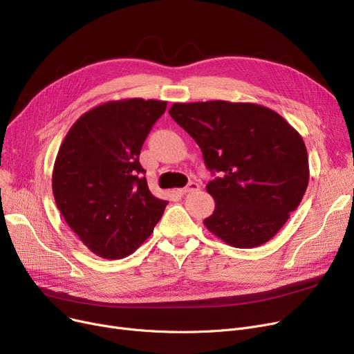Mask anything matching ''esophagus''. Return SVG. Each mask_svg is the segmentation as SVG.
<instances>
[{"instance_id": "esophagus-1", "label": "esophagus", "mask_w": 354, "mask_h": 354, "mask_svg": "<svg viewBox=\"0 0 354 354\" xmlns=\"http://www.w3.org/2000/svg\"><path fill=\"white\" fill-rule=\"evenodd\" d=\"M199 189H201V185H199L198 182H189L185 188L178 189V192H179L180 195H187V194H189V192H196V191H199Z\"/></svg>"}]
</instances>
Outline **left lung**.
I'll list each match as a JSON object with an SVG mask.
<instances>
[{
    "label": "left lung",
    "mask_w": 354,
    "mask_h": 354,
    "mask_svg": "<svg viewBox=\"0 0 354 354\" xmlns=\"http://www.w3.org/2000/svg\"><path fill=\"white\" fill-rule=\"evenodd\" d=\"M169 115L198 143L219 178L207 192L215 209L205 225L235 248L266 244L304 196L310 169L301 135L277 111L257 103H174Z\"/></svg>",
    "instance_id": "obj_1"
}]
</instances>
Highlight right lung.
Segmentation results:
<instances>
[{
  "mask_svg": "<svg viewBox=\"0 0 354 354\" xmlns=\"http://www.w3.org/2000/svg\"><path fill=\"white\" fill-rule=\"evenodd\" d=\"M166 102L110 100L67 132L53 167V195L67 225L102 258L135 252L151 236L167 201L149 191L139 155Z\"/></svg>",
  "mask_w": 354,
  "mask_h": 354,
  "instance_id": "obj_1",
  "label": "right lung"
}]
</instances>
